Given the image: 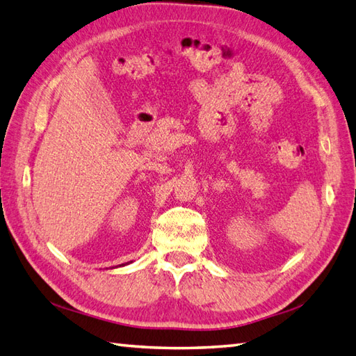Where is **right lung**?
I'll use <instances>...</instances> for the list:
<instances>
[{
	"mask_svg": "<svg viewBox=\"0 0 356 356\" xmlns=\"http://www.w3.org/2000/svg\"><path fill=\"white\" fill-rule=\"evenodd\" d=\"M130 263H132V261H130ZM121 266H126V264H121ZM112 269H113V267H112Z\"/></svg>",
	"mask_w": 356,
	"mask_h": 356,
	"instance_id": "add662e5",
	"label": "right lung"
}]
</instances>
